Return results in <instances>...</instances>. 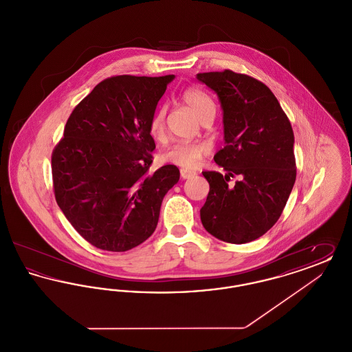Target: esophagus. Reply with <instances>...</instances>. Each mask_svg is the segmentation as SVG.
<instances>
[{
    "mask_svg": "<svg viewBox=\"0 0 352 352\" xmlns=\"http://www.w3.org/2000/svg\"><path fill=\"white\" fill-rule=\"evenodd\" d=\"M194 175H197L195 171H190V170H184V168L181 170V178H182V179H190V178H192Z\"/></svg>",
    "mask_w": 352,
    "mask_h": 352,
    "instance_id": "1",
    "label": "esophagus"
}]
</instances>
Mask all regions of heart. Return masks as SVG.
Listing matches in <instances>:
<instances>
[{"instance_id":"1","label":"heart","mask_w":352,"mask_h":352,"mask_svg":"<svg viewBox=\"0 0 352 352\" xmlns=\"http://www.w3.org/2000/svg\"><path fill=\"white\" fill-rule=\"evenodd\" d=\"M181 99L201 122L207 120H212L217 112V107L212 99L198 88H186ZM166 107H158L149 120V132L157 140L162 138L165 134L166 124ZM211 151V145L206 141H192V142H177L171 145L162 153V160L168 164L179 166L184 170L195 168L201 160L208 155Z\"/></svg>"}]
</instances>
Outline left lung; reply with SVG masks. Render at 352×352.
<instances>
[{
  "mask_svg": "<svg viewBox=\"0 0 352 352\" xmlns=\"http://www.w3.org/2000/svg\"><path fill=\"white\" fill-rule=\"evenodd\" d=\"M197 79L218 95L223 109L226 146L214 160L227 171L201 173L210 184L201 224L219 240L250 243L276 224L296 182L293 129L260 80L231 69ZM231 176L239 177L234 188L228 186Z\"/></svg>",
  "mask_w": 352,
  "mask_h": 352,
  "instance_id": "obj_1",
  "label": "left lung"
}]
</instances>
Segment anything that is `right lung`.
Returning a JSON list of instances; mask_svg holds the SVG:
<instances>
[{
    "instance_id": "1",
    "label": "right lung",
    "mask_w": 352,
    "mask_h": 352,
    "mask_svg": "<svg viewBox=\"0 0 352 352\" xmlns=\"http://www.w3.org/2000/svg\"><path fill=\"white\" fill-rule=\"evenodd\" d=\"M174 75H120L98 84L69 115L51 155L55 199L94 247L125 252L154 232L179 170L151 171L149 120Z\"/></svg>"
}]
</instances>
